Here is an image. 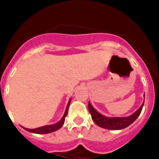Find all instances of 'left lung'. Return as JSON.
I'll list each match as a JSON object with an SVG mask.
<instances>
[{"mask_svg": "<svg viewBox=\"0 0 159 159\" xmlns=\"http://www.w3.org/2000/svg\"><path fill=\"white\" fill-rule=\"evenodd\" d=\"M145 97V94H144ZM144 102L141 105L140 108L136 111L134 113L128 117H107L99 113L96 111L89 102V110L91 115V118L98 126L109 130H121L124 129L132 124L138 118L142 112L143 108Z\"/></svg>", "mask_w": 159, "mask_h": 159, "instance_id": "left-lung-1", "label": "left lung"}]
</instances>
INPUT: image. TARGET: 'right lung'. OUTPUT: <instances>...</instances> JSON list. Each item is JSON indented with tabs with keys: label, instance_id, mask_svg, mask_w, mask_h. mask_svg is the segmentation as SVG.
Returning <instances> with one entry per match:
<instances>
[{
	"label": "right lung",
	"instance_id": "add662e5",
	"mask_svg": "<svg viewBox=\"0 0 159 159\" xmlns=\"http://www.w3.org/2000/svg\"><path fill=\"white\" fill-rule=\"evenodd\" d=\"M70 101H71V98L69 99V102H68V105H67L66 107V110H65V114H64L63 117H62L61 119L58 122L55 123V124L42 126V127H39V128H37V129H26V128H24V127L22 128H23L24 129L26 130V131H29V132L35 133V134H48V133L54 132V131L60 129L62 127V125H64V123H65V117H66L67 115H68V107H69V105L70 103Z\"/></svg>",
	"mask_w": 159,
	"mask_h": 159
}]
</instances>
